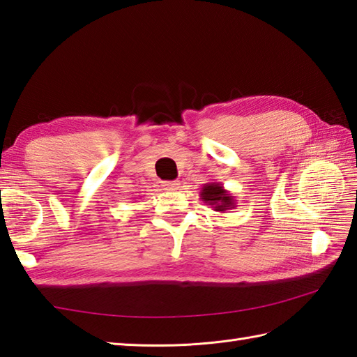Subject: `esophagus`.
I'll use <instances>...</instances> for the list:
<instances>
[{
  "label": "esophagus",
  "instance_id": "obj_1",
  "mask_svg": "<svg viewBox=\"0 0 357 357\" xmlns=\"http://www.w3.org/2000/svg\"><path fill=\"white\" fill-rule=\"evenodd\" d=\"M178 185H179L178 181H164L162 183L164 190H178Z\"/></svg>",
  "mask_w": 357,
  "mask_h": 357
}]
</instances>
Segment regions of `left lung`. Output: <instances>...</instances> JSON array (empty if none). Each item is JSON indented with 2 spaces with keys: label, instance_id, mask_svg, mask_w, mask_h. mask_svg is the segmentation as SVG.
<instances>
[{
  "label": "left lung",
  "instance_id": "8db88e82",
  "mask_svg": "<svg viewBox=\"0 0 357 357\" xmlns=\"http://www.w3.org/2000/svg\"><path fill=\"white\" fill-rule=\"evenodd\" d=\"M199 195H201V199L206 204H208V206L213 207L215 211L225 213L227 210H231L236 207L234 196L229 190H225L224 185L219 183L204 184Z\"/></svg>",
  "mask_w": 357,
  "mask_h": 357
}]
</instances>
